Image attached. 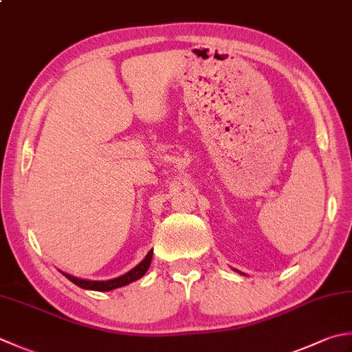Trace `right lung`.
<instances>
[{
  "mask_svg": "<svg viewBox=\"0 0 352 352\" xmlns=\"http://www.w3.org/2000/svg\"><path fill=\"white\" fill-rule=\"evenodd\" d=\"M151 259H153V250H149V253L146 254V258H144L139 265L134 267L133 270H129L126 274H123V276H120V278L109 279V280H87V279L74 278V276H72V274H67V273H62V274H64L67 279H70L73 284H76L80 288H85V290L109 292V290H114V288H120L123 285L131 284V282L140 279L149 268Z\"/></svg>",
  "mask_w": 352,
  "mask_h": 352,
  "instance_id": "obj_1",
  "label": "right lung"
}]
</instances>
